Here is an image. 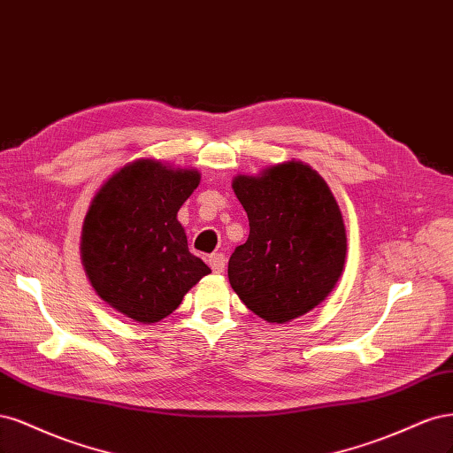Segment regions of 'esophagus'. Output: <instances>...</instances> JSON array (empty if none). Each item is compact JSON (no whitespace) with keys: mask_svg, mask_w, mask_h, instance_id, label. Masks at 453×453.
<instances>
[{"mask_svg":"<svg viewBox=\"0 0 453 453\" xmlns=\"http://www.w3.org/2000/svg\"><path fill=\"white\" fill-rule=\"evenodd\" d=\"M226 256L222 254V252H218V254H212V256H209V265H211V269L214 271V273H224L226 271Z\"/></svg>","mask_w":453,"mask_h":453,"instance_id":"1","label":"esophagus"}]
</instances>
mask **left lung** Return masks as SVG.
Returning <instances> with one entry per match:
<instances>
[{"label":"left lung","mask_w":453,"mask_h":453,"mask_svg":"<svg viewBox=\"0 0 453 453\" xmlns=\"http://www.w3.org/2000/svg\"><path fill=\"white\" fill-rule=\"evenodd\" d=\"M250 235L229 257L241 301L269 324H286L322 303L339 282L346 229L329 186L303 162L233 179Z\"/></svg>","instance_id":"8db88e82"}]
</instances>
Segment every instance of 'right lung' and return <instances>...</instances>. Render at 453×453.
<instances>
[{
	"label": "right lung",
	"instance_id": "1",
	"mask_svg": "<svg viewBox=\"0 0 453 453\" xmlns=\"http://www.w3.org/2000/svg\"><path fill=\"white\" fill-rule=\"evenodd\" d=\"M196 169L135 159L99 188L86 212L81 257L96 294L139 324H156L211 269L189 254L177 220L199 186Z\"/></svg>",
	"mask_w": 453,
	"mask_h": 453
}]
</instances>
